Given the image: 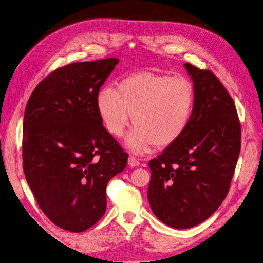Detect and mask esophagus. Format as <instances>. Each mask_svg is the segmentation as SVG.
I'll list each match as a JSON object with an SVG mask.
<instances>
[{"instance_id": "1", "label": "esophagus", "mask_w": 263, "mask_h": 263, "mask_svg": "<svg viewBox=\"0 0 263 263\" xmlns=\"http://www.w3.org/2000/svg\"><path fill=\"white\" fill-rule=\"evenodd\" d=\"M128 163H129V165H130V166L134 167V166L139 165V160H138L137 158L133 157V156H130V157H129V159H128Z\"/></svg>"}]
</instances>
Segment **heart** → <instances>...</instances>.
I'll list each match as a JSON object with an SVG mask.
<instances>
[{
    "mask_svg": "<svg viewBox=\"0 0 263 263\" xmlns=\"http://www.w3.org/2000/svg\"><path fill=\"white\" fill-rule=\"evenodd\" d=\"M96 106L105 128L116 137L123 135L132 114L135 126L126 143L141 153L153 144L166 147L185 133L194 114L195 89L184 78L139 71L119 80L116 89L101 88Z\"/></svg>",
    "mask_w": 263,
    "mask_h": 263,
    "instance_id": "heart-1",
    "label": "heart"
}]
</instances>
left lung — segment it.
I'll return each mask as SVG.
<instances>
[{
	"instance_id": "left-lung-1",
	"label": "left lung",
	"mask_w": 263,
	"mask_h": 263,
	"mask_svg": "<svg viewBox=\"0 0 263 263\" xmlns=\"http://www.w3.org/2000/svg\"><path fill=\"white\" fill-rule=\"evenodd\" d=\"M195 108L185 133L148 162L147 200L167 226L192 228L226 198L240 153L241 128L232 97L209 69L185 63Z\"/></svg>"
}]
</instances>
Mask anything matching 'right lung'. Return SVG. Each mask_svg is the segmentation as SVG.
<instances>
[{"instance_id":"1","label":"right lung","mask_w":263,"mask_h":263,"mask_svg":"<svg viewBox=\"0 0 263 263\" xmlns=\"http://www.w3.org/2000/svg\"><path fill=\"white\" fill-rule=\"evenodd\" d=\"M119 62L107 58L56 68L26 106V180L48 218L70 232L87 230L104 215L107 184L128 162L96 106L100 87Z\"/></svg>"}]
</instances>
